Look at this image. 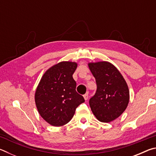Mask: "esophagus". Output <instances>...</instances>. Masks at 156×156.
Masks as SVG:
<instances>
[{"instance_id":"esophagus-1","label":"esophagus","mask_w":156,"mask_h":156,"mask_svg":"<svg viewBox=\"0 0 156 156\" xmlns=\"http://www.w3.org/2000/svg\"><path fill=\"white\" fill-rule=\"evenodd\" d=\"M83 97H84V100H88V97H89V96H88V94H85L83 96Z\"/></svg>"}]
</instances>
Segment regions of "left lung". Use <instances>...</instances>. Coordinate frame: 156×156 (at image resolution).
<instances>
[{"label": "left lung", "instance_id": "8db88e82", "mask_svg": "<svg viewBox=\"0 0 156 156\" xmlns=\"http://www.w3.org/2000/svg\"><path fill=\"white\" fill-rule=\"evenodd\" d=\"M97 84V91L89 100L94 115L102 122H110L125 112L129 102L126 82L114 65L107 61L89 62Z\"/></svg>", "mask_w": 156, "mask_h": 156}]
</instances>
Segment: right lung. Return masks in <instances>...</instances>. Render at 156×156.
<instances>
[{
  "mask_svg": "<svg viewBox=\"0 0 156 156\" xmlns=\"http://www.w3.org/2000/svg\"><path fill=\"white\" fill-rule=\"evenodd\" d=\"M76 62L62 61L51 66L42 76L34 99L39 114L47 123L62 126L72 120L76 109L84 102L76 91L73 74Z\"/></svg>",
  "mask_w": 156,
  "mask_h": 156,
  "instance_id": "1",
  "label": "right lung"
}]
</instances>
